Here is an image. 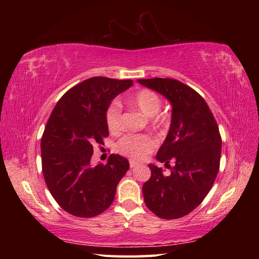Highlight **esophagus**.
Listing matches in <instances>:
<instances>
[{"mask_svg":"<svg viewBox=\"0 0 259 259\" xmlns=\"http://www.w3.org/2000/svg\"><path fill=\"white\" fill-rule=\"evenodd\" d=\"M130 168H136L137 166H138V163H137L136 161H134V160H130Z\"/></svg>","mask_w":259,"mask_h":259,"instance_id":"obj_1","label":"esophagus"}]
</instances>
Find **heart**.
<instances>
[{
    "label": "heart",
    "mask_w": 259,
    "mask_h": 259,
    "mask_svg": "<svg viewBox=\"0 0 259 259\" xmlns=\"http://www.w3.org/2000/svg\"><path fill=\"white\" fill-rule=\"evenodd\" d=\"M125 103L135 109H138L147 117H150L151 123L155 128H163L169 122L168 114L160 110V97L150 89L137 91L133 97L125 99ZM106 123L111 135L117 136L123 130L122 112L118 104L113 103L107 109ZM156 147L157 140L150 135H128L119 141L118 150L134 160L142 161L156 149Z\"/></svg>",
    "instance_id": "1"
}]
</instances>
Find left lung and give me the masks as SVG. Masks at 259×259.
<instances>
[{
	"instance_id": "left-lung-1",
	"label": "left lung",
	"mask_w": 259,
	"mask_h": 259,
	"mask_svg": "<svg viewBox=\"0 0 259 259\" xmlns=\"http://www.w3.org/2000/svg\"><path fill=\"white\" fill-rule=\"evenodd\" d=\"M139 83L166 97L172 104L171 124L157 159L175 160L171 174L149 164L150 179L142 192L147 207L162 219L191 212L210 191L219 171L222 137L212 112L192 88L175 79H140Z\"/></svg>"
}]
</instances>
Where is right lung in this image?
<instances>
[{"label": "right lung", "mask_w": 259, "mask_h": 259, "mask_svg": "<svg viewBox=\"0 0 259 259\" xmlns=\"http://www.w3.org/2000/svg\"><path fill=\"white\" fill-rule=\"evenodd\" d=\"M133 80L95 76L68 90L54 107L41 138L42 172L59 206L75 217L89 218L111 205L129 161L110 155L91 166L93 145L109 136L106 112L112 99Z\"/></svg>", "instance_id": "obj_1"}]
</instances>
